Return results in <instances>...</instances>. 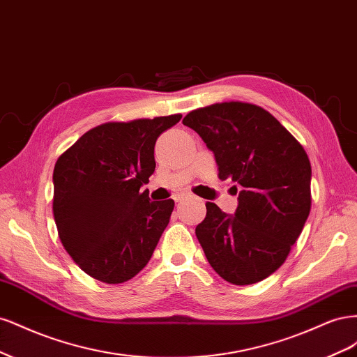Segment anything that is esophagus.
<instances>
[{"label":"esophagus","mask_w":357,"mask_h":357,"mask_svg":"<svg viewBox=\"0 0 357 357\" xmlns=\"http://www.w3.org/2000/svg\"><path fill=\"white\" fill-rule=\"evenodd\" d=\"M188 197H189V195H186V193H180V195H176V197H174V201H176V202H181V201H185Z\"/></svg>","instance_id":"1"}]
</instances>
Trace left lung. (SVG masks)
<instances>
[{
	"instance_id": "8db88e82",
	"label": "left lung",
	"mask_w": 357,
	"mask_h": 357,
	"mask_svg": "<svg viewBox=\"0 0 357 357\" xmlns=\"http://www.w3.org/2000/svg\"><path fill=\"white\" fill-rule=\"evenodd\" d=\"M214 153L219 178L238 187L235 215L207 202L195 234L208 264L236 286L262 282L282 266L311 208L304 147L262 107L228 101L183 119Z\"/></svg>"
}]
</instances>
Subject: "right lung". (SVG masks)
Listing matches in <instances>:
<instances>
[{
  "label": "right lung",
  "instance_id": "obj_1",
  "mask_svg": "<svg viewBox=\"0 0 357 357\" xmlns=\"http://www.w3.org/2000/svg\"><path fill=\"white\" fill-rule=\"evenodd\" d=\"M180 119L105 122L58 158L53 218L63 248L92 278L125 283L152 257L174 201H150L139 188L155 171L158 137Z\"/></svg>",
  "mask_w": 357,
  "mask_h": 357
}]
</instances>
